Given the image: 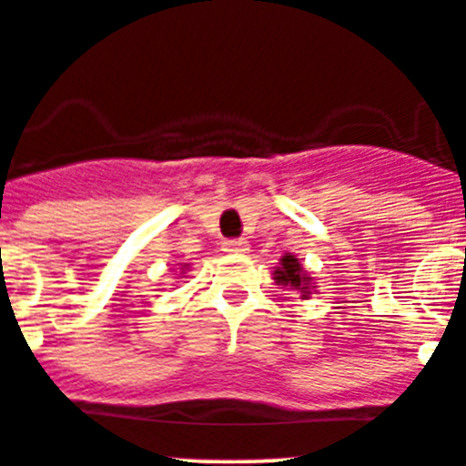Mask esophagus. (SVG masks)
<instances>
[{
    "label": "esophagus",
    "instance_id": "esophagus-1",
    "mask_svg": "<svg viewBox=\"0 0 466 466\" xmlns=\"http://www.w3.org/2000/svg\"><path fill=\"white\" fill-rule=\"evenodd\" d=\"M224 251H228V254H247L249 251V242L245 240V238H236V240H224Z\"/></svg>",
    "mask_w": 466,
    "mask_h": 466
}]
</instances>
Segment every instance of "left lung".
Returning a JSON list of instances; mask_svg holds the SVG:
<instances>
[{
  "label": "left lung",
  "mask_w": 466,
  "mask_h": 466,
  "mask_svg": "<svg viewBox=\"0 0 466 466\" xmlns=\"http://www.w3.org/2000/svg\"><path fill=\"white\" fill-rule=\"evenodd\" d=\"M272 279H274V283H277V286L299 292V299H309V297L313 295V290L318 288L316 279H313L311 274L304 269L302 260L297 258V256H292V254L281 256L279 265L274 268Z\"/></svg>",
  "instance_id": "obj_1"
}]
</instances>
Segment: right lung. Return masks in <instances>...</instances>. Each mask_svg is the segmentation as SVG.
Wrapping results in <instances>:
<instances>
[{
	"mask_svg": "<svg viewBox=\"0 0 466 466\" xmlns=\"http://www.w3.org/2000/svg\"><path fill=\"white\" fill-rule=\"evenodd\" d=\"M189 269V263H180V274H187Z\"/></svg>",
	"mask_w": 466,
	"mask_h": 466,
	"instance_id": "add662e5",
	"label": "right lung"
}]
</instances>
